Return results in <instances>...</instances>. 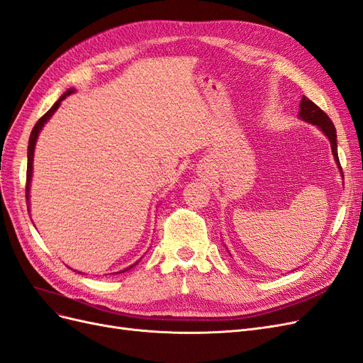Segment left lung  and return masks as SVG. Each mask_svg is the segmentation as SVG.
I'll use <instances>...</instances> for the list:
<instances>
[{
    "mask_svg": "<svg viewBox=\"0 0 363 363\" xmlns=\"http://www.w3.org/2000/svg\"><path fill=\"white\" fill-rule=\"evenodd\" d=\"M298 116L306 121V123H311L313 125H318V128H320L323 133L328 138V140H330V145H332V152L335 156V160L337 163L339 169L340 168V163H339V157H337V144H336V128L332 123V119L327 116V113L324 111H321L320 107H318L313 101H311L309 98L303 96V100L300 103V113Z\"/></svg>",
    "mask_w": 363,
    "mask_h": 363,
    "instance_id": "obj_1",
    "label": "left lung"
}]
</instances>
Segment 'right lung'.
I'll return each mask as SVG.
<instances>
[{
    "instance_id": "right-lung-1",
    "label": "right lung",
    "mask_w": 363,
    "mask_h": 363,
    "mask_svg": "<svg viewBox=\"0 0 363 363\" xmlns=\"http://www.w3.org/2000/svg\"><path fill=\"white\" fill-rule=\"evenodd\" d=\"M74 92V89H68L67 92H65L59 100L54 103V106L50 108V111L43 115L38 123L35 124V127H33V130H31V135H30V140H28V160H27V183H26V199H27V204H28V196H30V194H28V191H30V183H31V175H33V156H35V147H36V140H38V136H39V133H40V130H42V127L45 125V123L52 116V113L57 111L59 108V106H60V103L65 100V98H67L68 95H71ZM131 268V267H130ZM128 268V269H130ZM127 271V269H125Z\"/></svg>"
}]
</instances>
